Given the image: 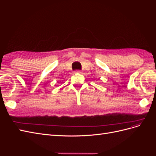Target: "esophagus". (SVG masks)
I'll return each mask as SVG.
<instances>
[{
    "label": "esophagus",
    "mask_w": 156,
    "mask_h": 156,
    "mask_svg": "<svg viewBox=\"0 0 156 156\" xmlns=\"http://www.w3.org/2000/svg\"><path fill=\"white\" fill-rule=\"evenodd\" d=\"M75 73H81L82 72H81V71L77 70V71H75Z\"/></svg>",
    "instance_id": "34e87169"
}]
</instances>
